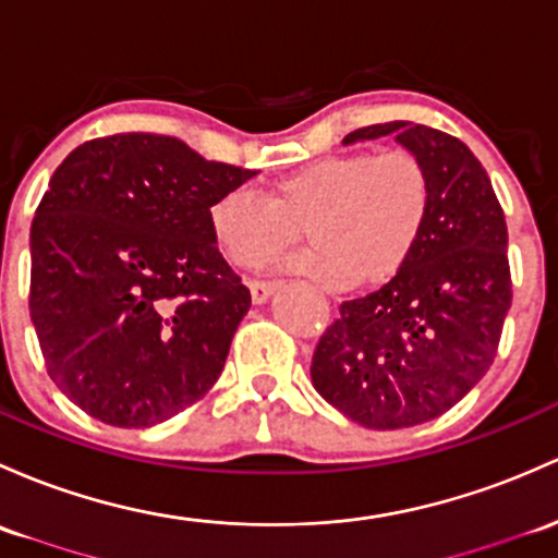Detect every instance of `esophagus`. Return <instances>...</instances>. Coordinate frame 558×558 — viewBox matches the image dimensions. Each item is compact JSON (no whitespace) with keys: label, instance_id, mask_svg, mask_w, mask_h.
<instances>
[{"label":"esophagus","instance_id":"esophagus-1","mask_svg":"<svg viewBox=\"0 0 558 558\" xmlns=\"http://www.w3.org/2000/svg\"><path fill=\"white\" fill-rule=\"evenodd\" d=\"M279 287V281H250V292H253L255 303H266L274 295V290Z\"/></svg>","mask_w":558,"mask_h":558}]
</instances>
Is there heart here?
<instances>
[{"mask_svg":"<svg viewBox=\"0 0 558 558\" xmlns=\"http://www.w3.org/2000/svg\"><path fill=\"white\" fill-rule=\"evenodd\" d=\"M430 181L410 151H349L308 161L268 185H239L209 207L215 239L236 266L257 268L284 253L305 226L308 253L292 271L329 287L375 284L399 271L421 239Z\"/></svg>","mask_w":558,"mask_h":558,"instance_id":"heart-1","label":"heart"}]
</instances>
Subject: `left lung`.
I'll return each mask as SVG.
<instances>
[{
  "label": "left lung",
  "mask_w": 558,
  "mask_h": 558,
  "mask_svg": "<svg viewBox=\"0 0 558 558\" xmlns=\"http://www.w3.org/2000/svg\"><path fill=\"white\" fill-rule=\"evenodd\" d=\"M386 135L423 161L428 220L397 277L340 305L311 362L319 397L375 430L428 423L458 404L493 364L511 308L506 215L482 161L415 122L369 124L343 143Z\"/></svg>",
  "instance_id": "left-lung-1"
}]
</instances>
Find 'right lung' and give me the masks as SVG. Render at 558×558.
<instances>
[{"mask_svg":"<svg viewBox=\"0 0 558 558\" xmlns=\"http://www.w3.org/2000/svg\"><path fill=\"white\" fill-rule=\"evenodd\" d=\"M255 175L151 133L95 137L52 172L28 308L52 383L95 421L151 428L223 373L253 298L209 207Z\"/></svg>","mask_w":558,"mask_h":558,"instance_id":"obj_1","label":"right lung"}]
</instances>
